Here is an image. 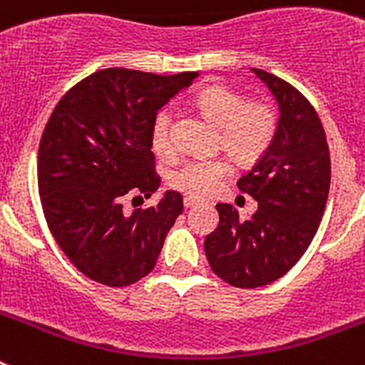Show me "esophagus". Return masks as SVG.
<instances>
[{
  "label": "esophagus",
  "mask_w": 365,
  "mask_h": 365,
  "mask_svg": "<svg viewBox=\"0 0 365 365\" xmlns=\"http://www.w3.org/2000/svg\"><path fill=\"white\" fill-rule=\"evenodd\" d=\"M195 205H199L197 199H193V197H190V195H186V197H185V208H193Z\"/></svg>",
  "instance_id": "esophagus-1"
}]
</instances>
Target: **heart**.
Instances as JSON below:
<instances>
[{"mask_svg":"<svg viewBox=\"0 0 365 365\" xmlns=\"http://www.w3.org/2000/svg\"><path fill=\"white\" fill-rule=\"evenodd\" d=\"M195 106L205 117L219 125V146L240 164H252L261 159L278 131V115L269 102L245 100L232 87L219 83L202 87L195 95ZM151 146L160 157L175 153L168 111H160L155 117ZM230 173V163L222 157L188 160L170 173L168 182L190 197L202 199L214 193Z\"/></svg>","mask_w":365,"mask_h":365,"instance_id":"1","label":"heart"}]
</instances>
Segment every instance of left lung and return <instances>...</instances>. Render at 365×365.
I'll list each match as a JSON object with an SVG mask.
<instances>
[{
    "label": "left lung",
    "mask_w": 365,
    "mask_h": 365,
    "mask_svg": "<svg viewBox=\"0 0 365 365\" xmlns=\"http://www.w3.org/2000/svg\"><path fill=\"white\" fill-rule=\"evenodd\" d=\"M252 71L282 113L270 148L237 180L257 201V212L241 221L230 205L219 202V225L205 240L212 270L240 289L269 285L298 263L320 227L331 186L327 137L316 109L279 76Z\"/></svg>",
    "instance_id": "8db88e82"
}]
</instances>
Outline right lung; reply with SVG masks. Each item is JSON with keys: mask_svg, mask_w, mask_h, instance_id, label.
<instances>
[{"mask_svg": "<svg viewBox=\"0 0 365 365\" xmlns=\"http://www.w3.org/2000/svg\"><path fill=\"white\" fill-rule=\"evenodd\" d=\"M197 73L160 76L102 69L73 86L40 138L38 192L58 247L83 276L128 287L153 270L182 195L166 192L155 206L125 214L128 197L160 186L151 151L157 111ZM131 201V202H133Z\"/></svg>", "mask_w": 365, "mask_h": 365, "instance_id": "add662e5", "label": "right lung"}]
</instances>
